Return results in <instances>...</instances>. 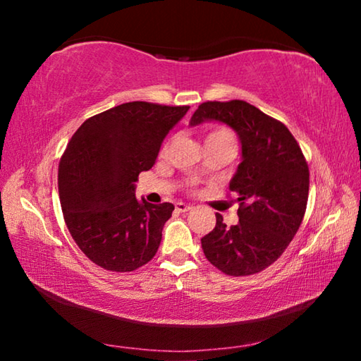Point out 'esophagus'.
Returning <instances> with one entry per match:
<instances>
[{
  "instance_id": "obj_1",
  "label": "esophagus",
  "mask_w": 361,
  "mask_h": 361,
  "mask_svg": "<svg viewBox=\"0 0 361 361\" xmlns=\"http://www.w3.org/2000/svg\"><path fill=\"white\" fill-rule=\"evenodd\" d=\"M175 209H176V212L186 213V212H189V210H192V207L185 204V202H176V204H175Z\"/></svg>"
}]
</instances>
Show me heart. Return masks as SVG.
Instances as JSON below:
<instances>
[{
    "label": "heart",
    "mask_w": 361,
    "mask_h": 361,
    "mask_svg": "<svg viewBox=\"0 0 361 361\" xmlns=\"http://www.w3.org/2000/svg\"><path fill=\"white\" fill-rule=\"evenodd\" d=\"M210 142H229V143H235V138H234V133H232L228 127L224 126H218V127H213L212 130H209L205 137V143H210ZM169 149V143L164 145L162 148V154H166Z\"/></svg>",
    "instance_id": "1"
}]
</instances>
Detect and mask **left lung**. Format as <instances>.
<instances>
[{"mask_svg": "<svg viewBox=\"0 0 361 361\" xmlns=\"http://www.w3.org/2000/svg\"><path fill=\"white\" fill-rule=\"evenodd\" d=\"M204 121L231 126L242 143V162L229 183L239 223L226 226L216 213L215 229L200 239L204 255L226 276H253L282 256L302 223L307 162L283 122L247 102L200 103L191 126Z\"/></svg>", "mask_w": 361, "mask_h": 361, "instance_id": "8db88e82", "label": "left lung"}]
</instances>
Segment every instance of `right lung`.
I'll return each mask as SVG.
<instances>
[{"label":"right lung","instance_id":"add662e5","mask_svg":"<svg viewBox=\"0 0 361 361\" xmlns=\"http://www.w3.org/2000/svg\"><path fill=\"white\" fill-rule=\"evenodd\" d=\"M189 106L129 102L82 122L59 164V195L73 240L106 271L149 262L173 204L138 202V175L154 166L164 138Z\"/></svg>","mask_w":361,"mask_h":361}]
</instances>
